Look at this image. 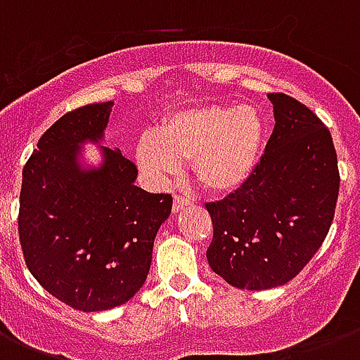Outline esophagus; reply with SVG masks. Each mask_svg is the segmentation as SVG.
<instances>
[{
    "mask_svg": "<svg viewBox=\"0 0 360 360\" xmlns=\"http://www.w3.org/2000/svg\"><path fill=\"white\" fill-rule=\"evenodd\" d=\"M191 205V200H186L185 196H175L174 198V213H179V211H183L185 207H188Z\"/></svg>",
    "mask_w": 360,
    "mask_h": 360,
    "instance_id": "1",
    "label": "esophagus"
}]
</instances>
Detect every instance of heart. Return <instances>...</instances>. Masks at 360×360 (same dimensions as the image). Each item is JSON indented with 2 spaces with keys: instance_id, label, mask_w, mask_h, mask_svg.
Instances as JSON below:
<instances>
[{
  "instance_id": "heart-1",
  "label": "heart",
  "mask_w": 360,
  "mask_h": 360,
  "mask_svg": "<svg viewBox=\"0 0 360 360\" xmlns=\"http://www.w3.org/2000/svg\"><path fill=\"white\" fill-rule=\"evenodd\" d=\"M265 141L263 115L252 106H200L181 110L147 132L136 147V160L153 181L179 175L191 158L192 175L214 194L246 185L257 168Z\"/></svg>"
}]
</instances>
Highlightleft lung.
Instances as JSON below:
<instances>
[{"mask_svg":"<svg viewBox=\"0 0 360 360\" xmlns=\"http://www.w3.org/2000/svg\"><path fill=\"white\" fill-rule=\"evenodd\" d=\"M274 129L256 172L207 203L209 267L239 290H271L301 273L329 233L340 174L329 129L284 93H269Z\"/></svg>","mask_w":360,"mask_h":360,"instance_id":"obj_1","label":"left lung"}]
</instances>
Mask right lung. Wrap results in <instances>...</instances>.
<instances>
[{
	"mask_svg": "<svg viewBox=\"0 0 360 360\" xmlns=\"http://www.w3.org/2000/svg\"><path fill=\"white\" fill-rule=\"evenodd\" d=\"M112 106L87 104L59 117L22 172L18 233L27 269L50 295L82 312L136 295L174 203L136 186L138 169L120 149L98 146V166L82 160L86 141L104 140Z\"/></svg>",
	"mask_w": 360,
	"mask_h": 360,
	"instance_id": "add662e5",
	"label": "right lung"
}]
</instances>
